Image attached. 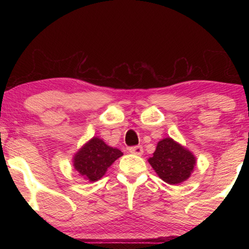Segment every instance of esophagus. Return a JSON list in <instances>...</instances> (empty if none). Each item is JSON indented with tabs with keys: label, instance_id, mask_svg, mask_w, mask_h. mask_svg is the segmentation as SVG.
<instances>
[{
	"label": "esophagus",
	"instance_id": "obj_1",
	"mask_svg": "<svg viewBox=\"0 0 249 249\" xmlns=\"http://www.w3.org/2000/svg\"><path fill=\"white\" fill-rule=\"evenodd\" d=\"M129 153H132L134 155H137V156H142V153H144V149H142V146L138 145V146H133V147H129Z\"/></svg>",
	"mask_w": 249,
	"mask_h": 249
}]
</instances>
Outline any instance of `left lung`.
Segmentation results:
<instances>
[{"label":"left lung","instance_id":"8db88e82","mask_svg":"<svg viewBox=\"0 0 249 249\" xmlns=\"http://www.w3.org/2000/svg\"><path fill=\"white\" fill-rule=\"evenodd\" d=\"M148 162L160 179L169 184H179L190 178L196 157L190 150L167 137L158 142Z\"/></svg>","mask_w":249,"mask_h":249}]
</instances>
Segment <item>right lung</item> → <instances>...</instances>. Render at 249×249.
<instances>
[{"label": "right lung", "mask_w": 249, "mask_h": 249, "mask_svg": "<svg viewBox=\"0 0 249 249\" xmlns=\"http://www.w3.org/2000/svg\"><path fill=\"white\" fill-rule=\"evenodd\" d=\"M123 153L93 137L80 148L73 157V167L84 179L94 182L102 178L107 168Z\"/></svg>", "instance_id": "obj_1"}]
</instances>
